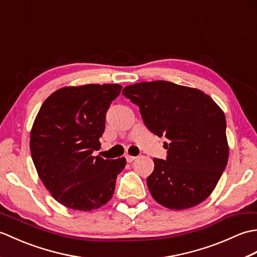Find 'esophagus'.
Instances as JSON below:
<instances>
[{
    "instance_id": "obj_1",
    "label": "esophagus",
    "mask_w": 257,
    "mask_h": 257,
    "mask_svg": "<svg viewBox=\"0 0 257 257\" xmlns=\"http://www.w3.org/2000/svg\"><path fill=\"white\" fill-rule=\"evenodd\" d=\"M136 158H137V157L127 155V156H125V160H127V162H133L134 160H136Z\"/></svg>"
}]
</instances>
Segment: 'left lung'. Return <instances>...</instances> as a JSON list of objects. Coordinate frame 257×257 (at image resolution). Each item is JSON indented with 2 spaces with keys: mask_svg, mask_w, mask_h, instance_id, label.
<instances>
[{
  "mask_svg": "<svg viewBox=\"0 0 257 257\" xmlns=\"http://www.w3.org/2000/svg\"><path fill=\"white\" fill-rule=\"evenodd\" d=\"M122 94L139 107L147 128L168 139L167 159L155 158V170L147 179L152 198L171 210L203 202L227 165L222 109L203 91L166 80L125 86Z\"/></svg>",
  "mask_w": 257,
  "mask_h": 257,
  "instance_id": "8db88e82",
  "label": "left lung"
}]
</instances>
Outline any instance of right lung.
Masks as SVG:
<instances>
[{
    "instance_id": "add662e5",
    "label": "right lung",
    "mask_w": 257,
    "mask_h": 257,
    "mask_svg": "<svg viewBox=\"0 0 257 257\" xmlns=\"http://www.w3.org/2000/svg\"><path fill=\"white\" fill-rule=\"evenodd\" d=\"M118 84L64 87L43 102L33 123L30 148L38 177L59 203L73 210L99 209L112 198L124 158L105 160L99 150L106 112Z\"/></svg>"
}]
</instances>
